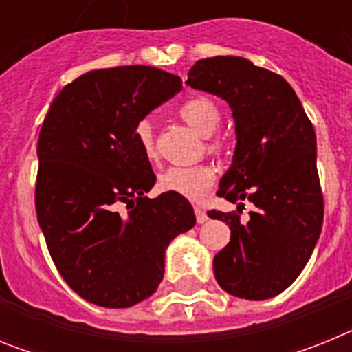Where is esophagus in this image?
<instances>
[{
    "instance_id": "1",
    "label": "esophagus",
    "mask_w": 352,
    "mask_h": 352,
    "mask_svg": "<svg viewBox=\"0 0 352 352\" xmlns=\"http://www.w3.org/2000/svg\"><path fill=\"white\" fill-rule=\"evenodd\" d=\"M194 211H195V219H197L199 223H204V222H206V220H208V214H206V210H204V208L195 206Z\"/></svg>"
}]
</instances>
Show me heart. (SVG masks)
Here are the masks:
<instances>
[{
  "instance_id": "1",
  "label": "heart",
  "mask_w": 352,
  "mask_h": 352,
  "mask_svg": "<svg viewBox=\"0 0 352 352\" xmlns=\"http://www.w3.org/2000/svg\"><path fill=\"white\" fill-rule=\"evenodd\" d=\"M179 116L186 121L195 132L203 138H210L217 132L222 123V113L219 105L210 96H194L190 100L179 105ZM133 139L138 142L146 160L157 158V146H155L153 126L148 120H141L133 129ZM210 153H220L222 142L219 139H208L206 144ZM214 182V170L208 164H195V166H174L166 169L158 176V186L164 192L183 195L186 199L197 201L208 194Z\"/></svg>"
}]
</instances>
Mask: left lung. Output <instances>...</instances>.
<instances>
[{
    "label": "left lung",
    "mask_w": 352,
    "mask_h": 352,
    "mask_svg": "<svg viewBox=\"0 0 352 352\" xmlns=\"http://www.w3.org/2000/svg\"><path fill=\"white\" fill-rule=\"evenodd\" d=\"M188 86L220 96L232 109L236 149L217 195L251 219L211 210L231 241L214 256V278L232 296L268 300L296 280L321 234L324 199L317 174L316 132L291 84L238 56L199 60Z\"/></svg>",
    "instance_id": "1"
}]
</instances>
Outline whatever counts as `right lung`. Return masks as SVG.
I'll use <instances>...</instances> for the list:
<instances>
[{
	"label": "right lung",
	"mask_w": 352,
	"mask_h": 352,
	"mask_svg": "<svg viewBox=\"0 0 352 352\" xmlns=\"http://www.w3.org/2000/svg\"><path fill=\"white\" fill-rule=\"evenodd\" d=\"M182 88L178 76L144 65L91 70L58 93L43 120L36 219L63 280L89 303L126 309L151 296L166 248L194 227L183 195L144 197L157 178L133 139Z\"/></svg>",
	"instance_id": "add662e5"
}]
</instances>
